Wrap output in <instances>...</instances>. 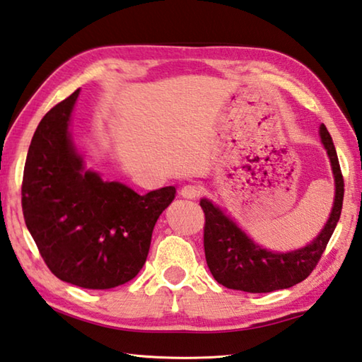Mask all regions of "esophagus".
<instances>
[{
	"mask_svg": "<svg viewBox=\"0 0 362 362\" xmlns=\"http://www.w3.org/2000/svg\"><path fill=\"white\" fill-rule=\"evenodd\" d=\"M202 194V187L197 186V184H186V186H182L181 189V195L184 197V199H199Z\"/></svg>",
	"mask_w": 362,
	"mask_h": 362,
	"instance_id": "obj_1",
	"label": "esophagus"
}]
</instances>
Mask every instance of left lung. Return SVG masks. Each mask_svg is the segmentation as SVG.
<instances>
[{
    "instance_id": "1",
    "label": "left lung",
    "mask_w": 362,
    "mask_h": 362,
    "mask_svg": "<svg viewBox=\"0 0 362 362\" xmlns=\"http://www.w3.org/2000/svg\"><path fill=\"white\" fill-rule=\"evenodd\" d=\"M320 137L331 160L336 195L328 222L305 247L285 254L266 250L252 241L222 209L206 199L200 202L204 213V257L211 274L223 287L247 293H269L303 282L315 269L339 222L344 203V176L325 124L320 126Z\"/></svg>"
}]
</instances>
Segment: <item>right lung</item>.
Segmentation results:
<instances>
[{
    "label": "right lung",
    "instance_id": "obj_1",
    "mask_svg": "<svg viewBox=\"0 0 362 362\" xmlns=\"http://www.w3.org/2000/svg\"><path fill=\"white\" fill-rule=\"evenodd\" d=\"M78 93L47 112L33 135L22 208L39 254L54 276L81 288L107 290L139 274L154 225L176 189L140 195L85 170L69 132Z\"/></svg>",
    "mask_w": 362,
    "mask_h": 362
}]
</instances>
